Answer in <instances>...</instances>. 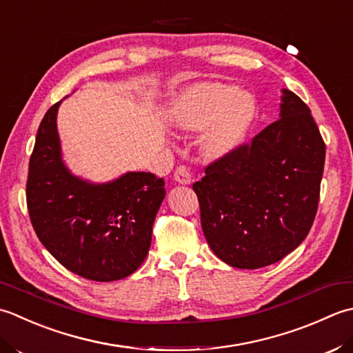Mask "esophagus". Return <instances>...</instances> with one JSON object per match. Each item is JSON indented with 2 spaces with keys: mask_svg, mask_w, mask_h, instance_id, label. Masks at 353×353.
<instances>
[{
  "mask_svg": "<svg viewBox=\"0 0 353 353\" xmlns=\"http://www.w3.org/2000/svg\"><path fill=\"white\" fill-rule=\"evenodd\" d=\"M174 179H175L178 184H183V185L192 184V175H190V172H189V169H187V168H178L175 170Z\"/></svg>",
  "mask_w": 353,
  "mask_h": 353,
  "instance_id": "esophagus-1",
  "label": "esophagus"
}]
</instances>
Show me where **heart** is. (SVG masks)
Masks as SVG:
<instances>
[{"label":"heart","instance_id":"1","mask_svg":"<svg viewBox=\"0 0 353 353\" xmlns=\"http://www.w3.org/2000/svg\"><path fill=\"white\" fill-rule=\"evenodd\" d=\"M257 111L251 91L224 82L187 85L172 100L169 120L178 131L199 137L198 146L207 160H224L245 141Z\"/></svg>","mask_w":353,"mask_h":353}]
</instances>
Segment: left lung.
<instances>
[{
  "label": "left lung",
  "mask_w": 353,
  "mask_h": 353,
  "mask_svg": "<svg viewBox=\"0 0 353 353\" xmlns=\"http://www.w3.org/2000/svg\"><path fill=\"white\" fill-rule=\"evenodd\" d=\"M280 92L279 120L193 184L208 245L234 268L282 261L303 242L317 213L325 141L303 100Z\"/></svg>",
  "instance_id": "1"
}]
</instances>
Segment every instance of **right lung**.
Listing matches in <instances>:
<instances>
[{
  "mask_svg": "<svg viewBox=\"0 0 353 353\" xmlns=\"http://www.w3.org/2000/svg\"><path fill=\"white\" fill-rule=\"evenodd\" d=\"M54 103L42 119L28 164L32 225L57 262L96 282L131 276L145 262L166 189L149 172L92 183L63 161Z\"/></svg>",
  "mask_w": 353,
  "mask_h": 353,
  "instance_id": "right-lung-1",
  "label": "right lung"
}]
</instances>
